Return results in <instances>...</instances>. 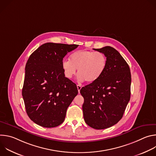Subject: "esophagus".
<instances>
[{
  "label": "esophagus",
  "mask_w": 156,
  "mask_h": 156,
  "mask_svg": "<svg viewBox=\"0 0 156 156\" xmlns=\"http://www.w3.org/2000/svg\"><path fill=\"white\" fill-rule=\"evenodd\" d=\"M77 88H78V93H80L81 89V86L80 84H77Z\"/></svg>",
  "instance_id": "1"
}]
</instances>
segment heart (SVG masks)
Returning a JSON list of instances; mask_svg holds the SVG:
<instances>
[{
    "mask_svg": "<svg viewBox=\"0 0 156 156\" xmlns=\"http://www.w3.org/2000/svg\"><path fill=\"white\" fill-rule=\"evenodd\" d=\"M107 64V59L103 53L81 50L72 54L70 60H63L62 67L66 78H72L78 69L79 81L93 83L102 76Z\"/></svg>",
    "mask_w": 156,
    "mask_h": 156,
    "instance_id": "heart-1",
    "label": "heart"
}]
</instances>
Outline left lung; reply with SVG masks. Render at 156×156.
<instances>
[{
    "instance_id": "left-lung-1",
    "label": "left lung",
    "mask_w": 156,
    "mask_h": 156,
    "mask_svg": "<svg viewBox=\"0 0 156 156\" xmlns=\"http://www.w3.org/2000/svg\"><path fill=\"white\" fill-rule=\"evenodd\" d=\"M103 53L107 64L102 76L83 87V117L93 128L102 129L117 123L122 118L131 94V73L128 63L114 48L93 49Z\"/></svg>"
}]
</instances>
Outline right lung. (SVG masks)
<instances>
[{
	"label": "right lung",
	"mask_w": 156,
	"mask_h": 156,
	"mask_svg": "<svg viewBox=\"0 0 156 156\" xmlns=\"http://www.w3.org/2000/svg\"><path fill=\"white\" fill-rule=\"evenodd\" d=\"M78 46L48 42L30 56L22 96L28 117L38 125L53 128L62 123L78 94L76 84L65 77L62 67L63 57Z\"/></svg>",
	"instance_id": "obj_1"
}]
</instances>
